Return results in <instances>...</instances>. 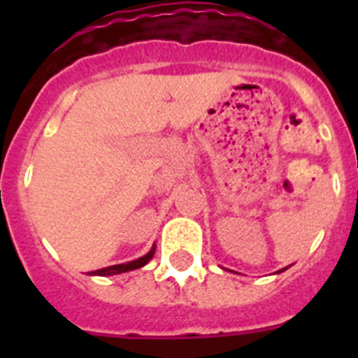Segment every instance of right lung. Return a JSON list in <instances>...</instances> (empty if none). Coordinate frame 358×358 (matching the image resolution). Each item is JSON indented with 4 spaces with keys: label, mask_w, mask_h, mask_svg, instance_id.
<instances>
[{
    "label": "right lung",
    "mask_w": 358,
    "mask_h": 358,
    "mask_svg": "<svg viewBox=\"0 0 358 358\" xmlns=\"http://www.w3.org/2000/svg\"><path fill=\"white\" fill-rule=\"evenodd\" d=\"M156 252V248H152L150 251L147 252L145 256L138 258L134 262H129V264H120V265H110V267H103L98 268V271H93L91 274H98V276H113V274H120V273H127V271H134V268H140L143 265H147L148 262L152 260V256Z\"/></svg>",
    "instance_id": "add662e5"
}]
</instances>
